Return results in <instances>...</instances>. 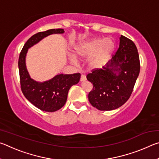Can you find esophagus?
<instances>
[{
    "label": "esophagus",
    "mask_w": 159,
    "mask_h": 159,
    "mask_svg": "<svg viewBox=\"0 0 159 159\" xmlns=\"http://www.w3.org/2000/svg\"><path fill=\"white\" fill-rule=\"evenodd\" d=\"M85 80H86V76L85 75H81V76H80V81L84 82Z\"/></svg>",
    "instance_id": "34e87169"
}]
</instances>
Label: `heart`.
Returning a JSON list of instances; mask_svg holds the SVG:
<instances>
[{
	"label": "heart",
	"instance_id": "b5f03b06",
	"mask_svg": "<svg viewBox=\"0 0 159 159\" xmlns=\"http://www.w3.org/2000/svg\"><path fill=\"white\" fill-rule=\"evenodd\" d=\"M114 48L115 43L112 39L95 38L76 45L74 49V55H70L69 60L75 64L77 61L76 57L83 60L90 57L88 60V68L97 69L109 60Z\"/></svg>",
	"mask_w": 159,
	"mask_h": 159
}]
</instances>
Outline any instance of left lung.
I'll return each mask as SVG.
<instances>
[{"instance_id": "8db88e82", "label": "left lung", "mask_w": 159, "mask_h": 159, "mask_svg": "<svg viewBox=\"0 0 159 159\" xmlns=\"http://www.w3.org/2000/svg\"><path fill=\"white\" fill-rule=\"evenodd\" d=\"M140 70L135 44L120 36L119 48L102 69L87 75L93 88L88 94L90 103L100 111H111L124 104L130 98Z\"/></svg>"}]
</instances>
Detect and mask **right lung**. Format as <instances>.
Instances as JSON below:
<instances>
[{"label": "right lung", "instance_id": "1", "mask_svg": "<svg viewBox=\"0 0 159 159\" xmlns=\"http://www.w3.org/2000/svg\"><path fill=\"white\" fill-rule=\"evenodd\" d=\"M64 33L63 29H54L34 34L26 42L19 57L18 66L21 91L32 104L44 111H56L65 104L69 89L72 85L79 82L80 74H60L43 82L36 81L31 79L26 68V54L29 48L44 38L52 34Z\"/></svg>", "mask_w": 159, "mask_h": 159}]
</instances>
